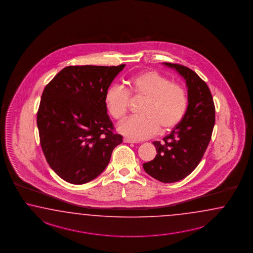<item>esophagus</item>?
Listing matches in <instances>:
<instances>
[{
	"instance_id": "34e87169",
	"label": "esophagus",
	"mask_w": 253,
	"mask_h": 253,
	"mask_svg": "<svg viewBox=\"0 0 253 253\" xmlns=\"http://www.w3.org/2000/svg\"><path fill=\"white\" fill-rule=\"evenodd\" d=\"M124 142H126V143H134V141H132V140H130L129 138H124Z\"/></svg>"
}]
</instances>
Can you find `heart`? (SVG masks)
<instances>
[{"label": "heart", "mask_w": 253, "mask_h": 253, "mask_svg": "<svg viewBox=\"0 0 253 253\" xmlns=\"http://www.w3.org/2000/svg\"><path fill=\"white\" fill-rule=\"evenodd\" d=\"M129 89L113 84L104 94V105L111 117L123 121L127 116L132 98L143 99L140 116L129 118L118 127L119 131L132 140H144L161 132L172 130L178 125L188 107L185 87L173 83L155 70H145L130 77Z\"/></svg>", "instance_id": "1"}]
</instances>
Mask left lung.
<instances>
[{
    "instance_id": "obj_1",
    "label": "left lung",
    "mask_w": 253,
    "mask_h": 253,
    "mask_svg": "<svg viewBox=\"0 0 253 253\" xmlns=\"http://www.w3.org/2000/svg\"><path fill=\"white\" fill-rule=\"evenodd\" d=\"M185 79L188 107L185 117L162 142H153L157 154L142 165L144 171L163 183L186 177L198 166L209 146L215 124V105L206 82L190 68L165 63Z\"/></svg>"
}]
</instances>
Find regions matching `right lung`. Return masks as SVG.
<instances>
[{
  "instance_id": "add662e5",
  "label": "right lung",
  "mask_w": 253,
  "mask_h": 253,
  "mask_svg": "<svg viewBox=\"0 0 253 253\" xmlns=\"http://www.w3.org/2000/svg\"><path fill=\"white\" fill-rule=\"evenodd\" d=\"M124 67L69 66L43 89L37 119L41 147L52 170L68 183L99 176L123 142L113 131L104 94Z\"/></svg>"
}]
</instances>
